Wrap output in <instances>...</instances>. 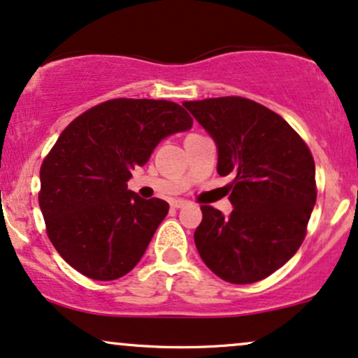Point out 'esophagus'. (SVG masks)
I'll return each mask as SVG.
<instances>
[{"label": "esophagus", "instance_id": "esophagus-1", "mask_svg": "<svg viewBox=\"0 0 358 358\" xmlns=\"http://www.w3.org/2000/svg\"><path fill=\"white\" fill-rule=\"evenodd\" d=\"M189 203H187V201L186 199H172L171 201V206H172V208H174V209H180V208H184V206H187Z\"/></svg>", "mask_w": 358, "mask_h": 358}]
</instances>
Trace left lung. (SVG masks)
I'll list each match as a JSON object with an SVG mask.
<instances>
[{
  "label": "left lung",
  "mask_w": 358,
  "mask_h": 358,
  "mask_svg": "<svg viewBox=\"0 0 358 358\" xmlns=\"http://www.w3.org/2000/svg\"><path fill=\"white\" fill-rule=\"evenodd\" d=\"M217 145L233 213L201 206L194 243L221 280L248 285L280 270L306 236L317 201L315 161L283 117L245 96L182 102Z\"/></svg>",
  "instance_id": "obj_1"
}]
</instances>
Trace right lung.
<instances>
[{"mask_svg": "<svg viewBox=\"0 0 358 358\" xmlns=\"http://www.w3.org/2000/svg\"><path fill=\"white\" fill-rule=\"evenodd\" d=\"M191 127L180 105L150 99L107 100L66 125L41 164L38 203L71 268L110 281L141 262L169 204L142 199L127 180L164 137Z\"/></svg>", "mask_w": 358, "mask_h": 358, "instance_id": "obj_1", "label": "right lung"}]
</instances>
